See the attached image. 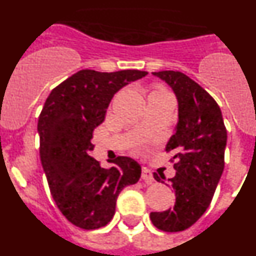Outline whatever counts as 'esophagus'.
<instances>
[{
	"mask_svg": "<svg viewBox=\"0 0 256 256\" xmlns=\"http://www.w3.org/2000/svg\"><path fill=\"white\" fill-rule=\"evenodd\" d=\"M142 180H144L148 183L154 182V176H152V172L148 168H144L142 169Z\"/></svg>",
	"mask_w": 256,
	"mask_h": 256,
	"instance_id": "34e87169",
	"label": "esophagus"
}]
</instances>
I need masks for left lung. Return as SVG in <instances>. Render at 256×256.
I'll return each instance as SVG.
<instances>
[{"instance_id":"8db88e82","label":"left lung","mask_w":256,"mask_h":256,"mask_svg":"<svg viewBox=\"0 0 256 256\" xmlns=\"http://www.w3.org/2000/svg\"><path fill=\"white\" fill-rule=\"evenodd\" d=\"M173 90L178 101L176 133L166 144L174 151L176 176L170 178L176 202L164 212H152L151 222L165 232L191 227L206 212L224 169L227 130L216 100L186 74L173 70L152 73ZM164 183V174L154 173Z\"/></svg>"}]
</instances>
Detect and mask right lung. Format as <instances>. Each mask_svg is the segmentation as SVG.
<instances>
[{
    "label": "right lung",
    "instance_id": "obj_1",
    "mask_svg": "<svg viewBox=\"0 0 256 256\" xmlns=\"http://www.w3.org/2000/svg\"><path fill=\"white\" fill-rule=\"evenodd\" d=\"M144 76L148 72L141 70H80L54 88L44 102L37 126L40 162L56 205L76 227L108 224L122 190L141 177V165L128 156H118L106 169L90 151L94 130L105 119L114 94Z\"/></svg>",
    "mask_w": 256,
    "mask_h": 256
}]
</instances>
